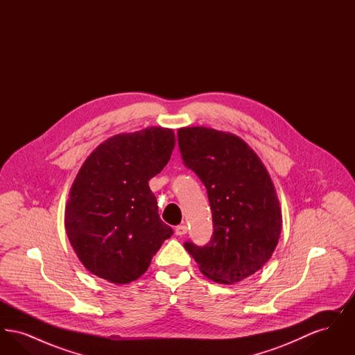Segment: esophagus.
I'll use <instances>...</instances> for the list:
<instances>
[{
  "label": "esophagus",
  "instance_id": "esophagus-1",
  "mask_svg": "<svg viewBox=\"0 0 355 355\" xmlns=\"http://www.w3.org/2000/svg\"><path fill=\"white\" fill-rule=\"evenodd\" d=\"M186 233H187V226H186L185 223L184 225H178L175 227V234L177 236H185Z\"/></svg>",
  "mask_w": 355,
  "mask_h": 355
}]
</instances>
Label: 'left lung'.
<instances>
[{
  "instance_id": "left-lung-1",
  "label": "left lung",
  "mask_w": 355,
  "mask_h": 355,
  "mask_svg": "<svg viewBox=\"0 0 355 355\" xmlns=\"http://www.w3.org/2000/svg\"><path fill=\"white\" fill-rule=\"evenodd\" d=\"M182 159L207 190L213 236L203 248L186 242L205 277L236 284L262 269L275 250L282 211L270 175L238 135L211 128L178 130Z\"/></svg>"
}]
</instances>
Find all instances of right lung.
I'll list each match as a JSON object with an SVG mask.
<instances>
[{
  "mask_svg": "<svg viewBox=\"0 0 355 355\" xmlns=\"http://www.w3.org/2000/svg\"><path fill=\"white\" fill-rule=\"evenodd\" d=\"M174 145L171 129L152 126L113 135L85 159L69 191L65 230L92 274L116 285L135 281L173 234L149 180L166 166Z\"/></svg>",
  "mask_w": 355,
  "mask_h": 355,
  "instance_id": "add662e5",
  "label": "right lung"
}]
</instances>
